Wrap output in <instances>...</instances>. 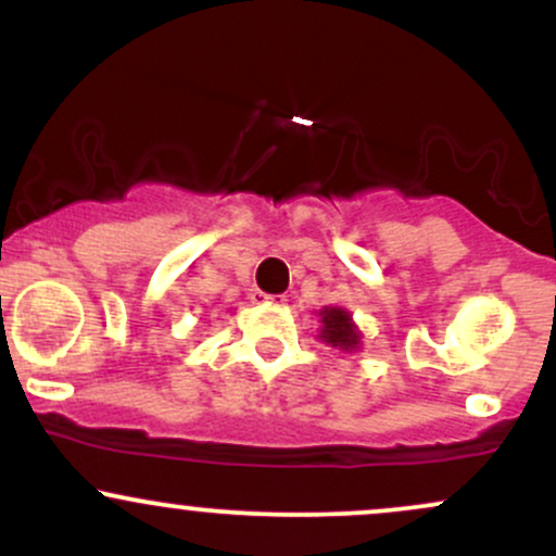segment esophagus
I'll return each mask as SVG.
<instances>
[{
  "mask_svg": "<svg viewBox=\"0 0 556 556\" xmlns=\"http://www.w3.org/2000/svg\"><path fill=\"white\" fill-rule=\"evenodd\" d=\"M253 303H266V305H274V303H287V295H266V292H253L251 295Z\"/></svg>",
  "mask_w": 556,
  "mask_h": 556,
  "instance_id": "34e87169",
  "label": "esophagus"
}]
</instances>
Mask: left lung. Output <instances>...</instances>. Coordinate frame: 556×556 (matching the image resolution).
Returning a JSON list of instances; mask_svg holds the SVG:
<instances>
[{"instance_id": "8db88e82", "label": "left lung", "mask_w": 556, "mask_h": 556, "mask_svg": "<svg viewBox=\"0 0 556 556\" xmlns=\"http://www.w3.org/2000/svg\"><path fill=\"white\" fill-rule=\"evenodd\" d=\"M321 337L327 340L329 344H334V348H342V350H353L355 344L361 342V334L355 331L353 321H350V314L342 308H324L321 314Z\"/></svg>"}]
</instances>
